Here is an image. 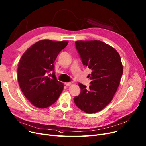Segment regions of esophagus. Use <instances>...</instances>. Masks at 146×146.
Here are the masks:
<instances>
[{"label":"esophagus","instance_id":"esophagus-1","mask_svg":"<svg viewBox=\"0 0 146 146\" xmlns=\"http://www.w3.org/2000/svg\"><path fill=\"white\" fill-rule=\"evenodd\" d=\"M65 85L66 86H70L72 85V82H65Z\"/></svg>","mask_w":146,"mask_h":146}]
</instances>
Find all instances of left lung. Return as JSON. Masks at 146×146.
<instances>
[{"instance_id":"obj_1","label":"left lung","mask_w":146,"mask_h":146,"mask_svg":"<svg viewBox=\"0 0 146 146\" xmlns=\"http://www.w3.org/2000/svg\"><path fill=\"white\" fill-rule=\"evenodd\" d=\"M76 47L83 65L92 70L88 88L79 83L81 93L74 102L81 110L95 113L111 101L123 73L120 55L110 45L100 40H78Z\"/></svg>"}]
</instances>
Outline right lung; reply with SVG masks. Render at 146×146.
<instances>
[{
	"label": "right lung",
	"mask_w": 146,
	"mask_h": 146,
	"mask_svg": "<svg viewBox=\"0 0 146 146\" xmlns=\"http://www.w3.org/2000/svg\"><path fill=\"white\" fill-rule=\"evenodd\" d=\"M68 43L67 40H41L22 56L17 68L18 82L23 95L34 106L48 107L62 93L64 84L56 79L53 64ZM50 71L54 72L52 78L47 76Z\"/></svg>",
	"instance_id": "1"
}]
</instances>
